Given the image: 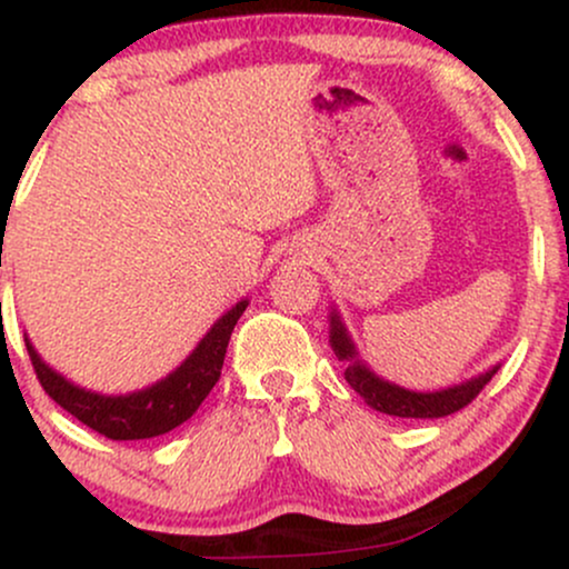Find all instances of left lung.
Masks as SVG:
<instances>
[{"instance_id":"left-lung-1","label":"left lung","mask_w":569,"mask_h":569,"mask_svg":"<svg viewBox=\"0 0 569 569\" xmlns=\"http://www.w3.org/2000/svg\"><path fill=\"white\" fill-rule=\"evenodd\" d=\"M329 342L339 361L348 363L345 380H348L350 388L356 390L371 409L385 411V415L393 417H415V420H436V417L455 415V411L468 407V403L481 393V388L492 380L495 371L500 369L492 367L487 369L485 375L471 377V380L460 385H452V388L433 390V393H417V390H407L401 388V385L382 380L380 375H375V371L361 361V356H358L356 345H352L348 329H345L342 318H339L335 307H331L329 312Z\"/></svg>"}]
</instances>
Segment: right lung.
<instances>
[{"mask_svg":"<svg viewBox=\"0 0 569 569\" xmlns=\"http://www.w3.org/2000/svg\"><path fill=\"white\" fill-rule=\"evenodd\" d=\"M246 307L248 299H240L238 305L230 307L171 375L126 396H103L67 380L39 358L29 337H26V350H29L44 393L84 426L93 428L96 433L112 441L154 439V436L168 433L187 422L211 393L213 385L219 382L227 345H230L234 323L243 316Z\"/></svg>","mask_w":569,"mask_h":569,"instance_id":"1","label":"right lung"}]
</instances>
